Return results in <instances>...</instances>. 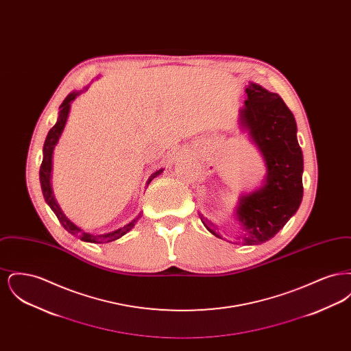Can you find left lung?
<instances>
[{"label":"left lung","mask_w":351,"mask_h":351,"mask_svg":"<svg viewBox=\"0 0 351 351\" xmlns=\"http://www.w3.org/2000/svg\"><path fill=\"white\" fill-rule=\"evenodd\" d=\"M246 93L241 123L265 158L267 179L263 188L241 197L237 217L245 230L243 243L259 245L279 233L299 209L304 167L296 121L282 97L252 83ZM200 218L210 233L219 237L215 223L202 215Z\"/></svg>","instance_id":"1"}]
</instances>
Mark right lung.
Masks as SVG:
<instances>
[{
    "label": "right lung",
    "mask_w": 351,
    "mask_h": 351,
    "mask_svg": "<svg viewBox=\"0 0 351 351\" xmlns=\"http://www.w3.org/2000/svg\"><path fill=\"white\" fill-rule=\"evenodd\" d=\"M80 95V92H72L69 93L67 97L63 101V104L60 105V112H59V117L56 123L52 126L50 129V132L47 134V138L45 141V147H43V160H42V165H40V171H39V178H40V185H42V192H43V196H45V200L50 205L52 212L56 215L58 219L60 221V223L63 225V228L68 230V233L73 234V235H77L82 241L84 242H90V243H108V242H112V241H116L118 238H121L123 234L128 233L129 230H132L135 225V222L141 218V215L136 218H134L133 221L128 225H125L123 228L114 230V232H110V233L106 234H89L83 232L80 228H77L76 225H73L69 219H68L63 212L60 210L58 202L53 199V195H52V189H51V167H52V151L55 145L58 143L59 141V136L64 129V125L67 122L68 112H69V106H71V101L75 100L77 96ZM163 172V169H159L156 172H154L147 182V185L150 184L151 180L154 178H156L158 175H160Z\"/></svg>",
    "instance_id": "right-lung-1"
}]
</instances>
